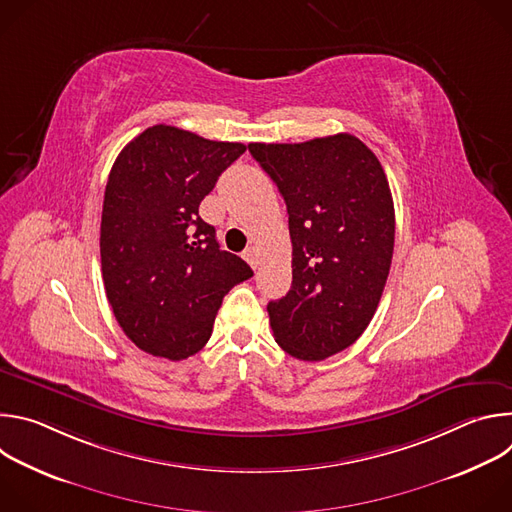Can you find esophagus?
Returning a JSON list of instances; mask_svg holds the SVG:
<instances>
[{
	"mask_svg": "<svg viewBox=\"0 0 512 512\" xmlns=\"http://www.w3.org/2000/svg\"><path fill=\"white\" fill-rule=\"evenodd\" d=\"M243 259H245L253 269H257V267H259V251H257V247H247V249L243 251Z\"/></svg>",
	"mask_w": 512,
	"mask_h": 512,
	"instance_id": "esophagus-1",
	"label": "esophagus"
}]
</instances>
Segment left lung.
Masks as SVG:
<instances>
[{"instance_id": "8db88e82", "label": "left lung", "mask_w": 512, "mask_h": 512, "mask_svg": "<svg viewBox=\"0 0 512 512\" xmlns=\"http://www.w3.org/2000/svg\"><path fill=\"white\" fill-rule=\"evenodd\" d=\"M285 200L291 289L269 302L275 342L300 360H324L367 330L389 277L395 208L385 170L358 137L249 143Z\"/></svg>"}]
</instances>
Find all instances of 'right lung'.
Masks as SVG:
<instances>
[{"label": "right lung", "mask_w": 512, "mask_h": 512, "mask_svg": "<svg viewBox=\"0 0 512 512\" xmlns=\"http://www.w3.org/2000/svg\"><path fill=\"white\" fill-rule=\"evenodd\" d=\"M245 150L162 123L117 156L103 200L101 269L119 326L143 352L196 354L229 289L253 275L241 257L221 251L198 214Z\"/></svg>", "instance_id": "1"}]
</instances>
